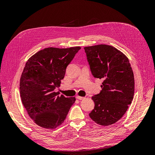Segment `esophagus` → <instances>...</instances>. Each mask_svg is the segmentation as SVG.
Listing matches in <instances>:
<instances>
[{"label": "esophagus", "mask_w": 155, "mask_h": 155, "mask_svg": "<svg viewBox=\"0 0 155 155\" xmlns=\"http://www.w3.org/2000/svg\"><path fill=\"white\" fill-rule=\"evenodd\" d=\"M76 98H77V99L79 100H84V99H85V97H84L79 96H76Z\"/></svg>", "instance_id": "34e87169"}]
</instances>
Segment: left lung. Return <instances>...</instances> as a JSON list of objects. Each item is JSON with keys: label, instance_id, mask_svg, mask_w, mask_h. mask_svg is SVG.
I'll return each mask as SVG.
<instances>
[{"label": "left lung", "instance_id": "obj_1", "mask_svg": "<svg viewBox=\"0 0 155 155\" xmlns=\"http://www.w3.org/2000/svg\"><path fill=\"white\" fill-rule=\"evenodd\" d=\"M84 49L94 77L104 80L100 93L92 97L95 106L89 116L100 125L114 124L122 118L133 99L134 78L129 59L110 45Z\"/></svg>", "mask_w": 155, "mask_h": 155}]
</instances>
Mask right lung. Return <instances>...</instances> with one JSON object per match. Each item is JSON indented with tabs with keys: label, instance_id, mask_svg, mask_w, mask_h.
Returning a JSON list of instances; mask_svg holds the SVG:
<instances>
[{
	"label": "right lung",
	"instance_id": "obj_1",
	"mask_svg": "<svg viewBox=\"0 0 155 155\" xmlns=\"http://www.w3.org/2000/svg\"><path fill=\"white\" fill-rule=\"evenodd\" d=\"M80 46L46 48L27 61L20 79V94L28 114L37 125L54 129L61 125L76 97L54 92Z\"/></svg>",
	"mask_w": 155,
	"mask_h": 155
}]
</instances>
